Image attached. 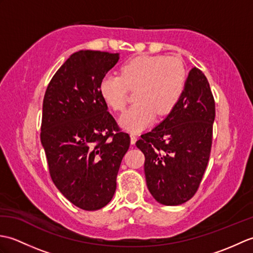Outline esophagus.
Here are the masks:
<instances>
[{"label": "esophagus", "mask_w": 253, "mask_h": 253, "mask_svg": "<svg viewBox=\"0 0 253 253\" xmlns=\"http://www.w3.org/2000/svg\"><path fill=\"white\" fill-rule=\"evenodd\" d=\"M137 141V136L135 135V133H130V142L131 144H135Z\"/></svg>", "instance_id": "34e87169"}]
</instances>
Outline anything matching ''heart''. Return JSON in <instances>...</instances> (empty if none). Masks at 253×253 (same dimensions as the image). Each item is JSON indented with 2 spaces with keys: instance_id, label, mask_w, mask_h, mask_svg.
<instances>
[{
  "instance_id": "obj_1",
  "label": "heart",
  "mask_w": 253,
  "mask_h": 253,
  "mask_svg": "<svg viewBox=\"0 0 253 253\" xmlns=\"http://www.w3.org/2000/svg\"><path fill=\"white\" fill-rule=\"evenodd\" d=\"M121 76L107 74L100 80L102 100L112 110L125 109L128 90H135V101L120 118L128 131L139 132L151 125L155 115L163 117L178 104L187 84L186 68L179 60L164 55H139L120 68Z\"/></svg>"
}]
</instances>
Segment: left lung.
Wrapping results in <instances>:
<instances>
[{
    "label": "left lung",
    "mask_w": 253,
    "mask_h": 253,
    "mask_svg": "<svg viewBox=\"0 0 253 253\" xmlns=\"http://www.w3.org/2000/svg\"><path fill=\"white\" fill-rule=\"evenodd\" d=\"M215 102L204 74H188L178 104L136 146L144 154L150 193L164 206H179L197 192L210 159Z\"/></svg>",
    "instance_id": "left-lung-1"
}]
</instances>
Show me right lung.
<instances>
[{"label": "right lung", "mask_w": 253, "mask_h": 253, "mask_svg": "<svg viewBox=\"0 0 253 253\" xmlns=\"http://www.w3.org/2000/svg\"><path fill=\"white\" fill-rule=\"evenodd\" d=\"M118 53L83 50L58 68L47 85L40 139L51 178L75 206L95 211L109 203L130 144L99 92Z\"/></svg>", "instance_id": "right-lung-1"}]
</instances>
